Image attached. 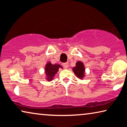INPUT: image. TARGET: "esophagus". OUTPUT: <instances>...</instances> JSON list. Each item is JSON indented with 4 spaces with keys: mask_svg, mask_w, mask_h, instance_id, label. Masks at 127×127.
<instances>
[{
    "mask_svg": "<svg viewBox=\"0 0 127 127\" xmlns=\"http://www.w3.org/2000/svg\"><path fill=\"white\" fill-rule=\"evenodd\" d=\"M62 65H63V67L65 68H68V67H69V64H68V63H64L62 64Z\"/></svg>",
    "mask_w": 127,
    "mask_h": 127,
    "instance_id": "obj_1",
    "label": "esophagus"
}]
</instances>
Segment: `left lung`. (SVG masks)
<instances>
[{
	"instance_id": "1",
	"label": "left lung",
	"mask_w": 127,
	"mask_h": 127,
	"mask_svg": "<svg viewBox=\"0 0 127 127\" xmlns=\"http://www.w3.org/2000/svg\"><path fill=\"white\" fill-rule=\"evenodd\" d=\"M72 71L75 74L76 77L80 80H83L85 76V68L84 63L81 61H78L76 63L75 67L72 68Z\"/></svg>"
}]
</instances>
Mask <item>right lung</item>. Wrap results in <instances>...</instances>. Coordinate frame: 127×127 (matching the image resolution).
Here are the masks:
<instances>
[{
  "label": "right lung",
  "mask_w": 127,
  "mask_h": 127,
  "mask_svg": "<svg viewBox=\"0 0 127 127\" xmlns=\"http://www.w3.org/2000/svg\"><path fill=\"white\" fill-rule=\"evenodd\" d=\"M63 67L60 64H53L51 62H48L46 63L45 68V78L48 81H51L54 80L55 74L59 71V69Z\"/></svg>",
  "instance_id": "add662e5"
}]
</instances>
